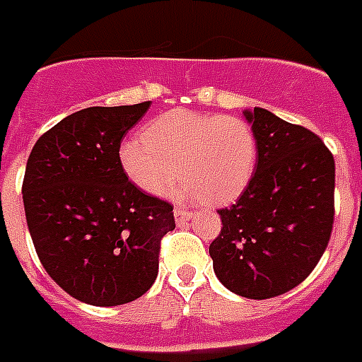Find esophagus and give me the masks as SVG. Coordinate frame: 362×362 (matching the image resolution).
Masks as SVG:
<instances>
[{
    "label": "esophagus",
    "instance_id": "esophagus-1",
    "mask_svg": "<svg viewBox=\"0 0 362 362\" xmlns=\"http://www.w3.org/2000/svg\"><path fill=\"white\" fill-rule=\"evenodd\" d=\"M173 216H175V221L181 223L191 217V211H187L185 208H175V210H173Z\"/></svg>",
    "mask_w": 362,
    "mask_h": 362
}]
</instances>
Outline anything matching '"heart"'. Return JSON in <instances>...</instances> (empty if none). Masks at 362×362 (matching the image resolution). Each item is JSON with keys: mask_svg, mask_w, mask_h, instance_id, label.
<instances>
[{"mask_svg": "<svg viewBox=\"0 0 362 362\" xmlns=\"http://www.w3.org/2000/svg\"><path fill=\"white\" fill-rule=\"evenodd\" d=\"M257 139L248 122L194 110H170L119 146V164L141 191L164 197L175 177L185 197L229 204L254 177Z\"/></svg>", "mask_w": 362, "mask_h": 362, "instance_id": "obj_1", "label": "heart"}]
</instances>
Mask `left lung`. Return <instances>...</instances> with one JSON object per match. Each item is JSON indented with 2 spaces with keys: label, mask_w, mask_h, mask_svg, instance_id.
<instances>
[{
  "label": "left lung",
  "mask_w": 362,
  "mask_h": 362,
  "mask_svg": "<svg viewBox=\"0 0 362 362\" xmlns=\"http://www.w3.org/2000/svg\"><path fill=\"white\" fill-rule=\"evenodd\" d=\"M257 139L255 173L240 198L221 208L210 244L214 271L248 300L286 294L311 274L334 225L332 152L319 135L265 108L244 112Z\"/></svg>",
  "instance_id": "left-lung-1"
}]
</instances>
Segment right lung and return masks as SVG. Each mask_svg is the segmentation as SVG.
<instances>
[{
  "instance_id": "1",
  "label": "right lung",
  "mask_w": 362,
  "mask_h": 362,
  "mask_svg": "<svg viewBox=\"0 0 362 362\" xmlns=\"http://www.w3.org/2000/svg\"><path fill=\"white\" fill-rule=\"evenodd\" d=\"M151 107H89L36 141L23 200L43 269L89 305L145 294L158 274L160 240L175 229L173 206L146 194L119 164L122 139Z\"/></svg>"
}]
</instances>
